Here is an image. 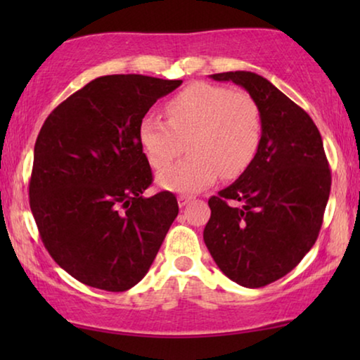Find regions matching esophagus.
<instances>
[{"label": "esophagus", "instance_id": "obj_1", "mask_svg": "<svg viewBox=\"0 0 360 360\" xmlns=\"http://www.w3.org/2000/svg\"><path fill=\"white\" fill-rule=\"evenodd\" d=\"M191 200H193V196H191V195H180L179 196V205L185 206V205H188Z\"/></svg>", "mask_w": 360, "mask_h": 360}]
</instances>
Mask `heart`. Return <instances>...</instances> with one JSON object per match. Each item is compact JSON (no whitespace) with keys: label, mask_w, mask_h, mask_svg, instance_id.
I'll list each match as a JSON object with an SVG mask.
<instances>
[{"label":"heart","mask_w":360,"mask_h":360,"mask_svg":"<svg viewBox=\"0 0 360 360\" xmlns=\"http://www.w3.org/2000/svg\"><path fill=\"white\" fill-rule=\"evenodd\" d=\"M165 111L169 121L146 115L137 127L139 144L155 170L174 162L190 139V157L157 176L162 188L195 193L219 175L238 179L257 155L262 115L249 93L200 82L170 98Z\"/></svg>","instance_id":"heart-1"}]
</instances>
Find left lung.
Masks as SVG:
<instances>
[{"label": "left lung", "instance_id": "1", "mask_svg": "<svg viewBox=\"0 0 360 360\" xmlns=\"http://www.w3.org/2000/svg\"><path fill=\"white\" fill-rule=\"evenodd\" d=\"M259 105L262 141L248 170L211 196L203 239L226 277L248 288L282 278L316 243L331 191L323 139L307 111L252 72L210 75Z\"/></svg>", "mask_w": 360, "mask_h": 360}]
</instances>
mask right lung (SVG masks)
I'll return each instance as SVG.
<instances>
[{
  "instance_id": "1",
  "label": "right lung",
  "mask_w": 360,
  "mask_h": 360,
  "mask_svg": "<svg viewBox=\"0 0 360 360\" xmlns=\"http://www.w3.org/2000/svg\"><path fill=\"white\" fill-rule=\"evenodd\" d=\"M180 85L146 75L95 78L41 127L29 205L52 259L88 287L126 292L139 283L179 214L170 191L144 196L152 170L137 127Z\"/></svg>"
}]
</instances>
